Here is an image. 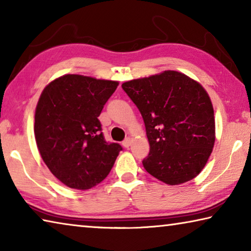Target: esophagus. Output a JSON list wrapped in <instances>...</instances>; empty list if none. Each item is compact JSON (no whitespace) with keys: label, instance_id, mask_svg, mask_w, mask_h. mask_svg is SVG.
<instances>
[{"label":"esophagus","instance_id":"1","mask_svg":"<svg viewBox=\"0 0 251 251\" xmlns=\"http://www.w3.org/2000/svg\"><path fill=\"white\" fill-rule=\"evenodd\" d=\"M130 144H131V138L127 137L126 139H124V142H123V146L128 148L130 146Z\"/></svg>","mask_w":251,"mask_h":251}]
</instances>
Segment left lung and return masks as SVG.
I'll use <instances>...</instances> for the list:
<instances>
[{
    "mask_svg": "<svg viewBox=\"0 0 251 251\" xmlns=\"http://www.w3.org/2000/svg\"><path fill=\"white\" fill-rule=\"evenodd\" d=\"M122 87L145 123L151 147L143 160L147 173L168 185L196 177L215 144L214 108L205 88L176 71L129 80Z\"/></svg>",
    "mask_w": 251,
    "mask_h": 251,
    "instance_id": "1",
    "label": "left lung"
}]
</instances>
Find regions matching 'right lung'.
<instances>
[{"label":"right lung","instance_id":"obj_1","mask_svg":"<svg viewBox=\"0 0 251 251\" xmlns=\"http://www.w3.org/2000/svg\"><path fill=\"white\" fill-rule=\"evenodd\" d=\"M117 86L115 80L67 74L42 92L34 124L37 148L50 173L70 188L100 184L123 150L105 141L99 120Z\"/></svg>","mask_w":251,"mask_h":251}]
</instances>
